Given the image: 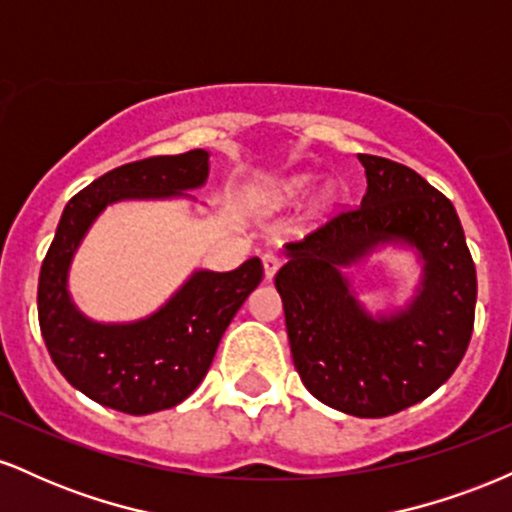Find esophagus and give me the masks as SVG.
Listing matches in <instances>:
<instances>
[{
	"mask_svg": "<svg viewBox=\"0 0 512 512\" xmlns=\"http://www.w3.org/2000/svg\"><path fill=\"white\" fill-rule=\"evenodd\" d=\"M262 264H264V276H267V279H274V274L279 272L281 267V260L274 255V252H264Z\"/></svg>",
	"mask_w": 512,
	"mask_h": 512,
	"instance_id": "1",
	"label": "esophagus"
}]
</instances>
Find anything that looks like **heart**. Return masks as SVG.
Here are the masks:
<instances>
[{
    "label": "heart",
    "mask_w": 512,
    "mask_h": 512,
    "mask_svg": "<svg viewBox=\"0 0 512 512\" xmlns=\"http://www.w3.org/2000/svg\"><path fill=\"white\" fill-rule=\"evenodd\" d=\"M313 185V175L310 173H291L284 175V178H276L272 182H264V185H257L255 190L250 192L252 204L264 209H279L286 207V204L296 202L298 197L303 195L308 187ZM332 192L330 190H322L320 202H327Z\"/></svg>",
    "instance_id": "obj_1"
}]
</instances>
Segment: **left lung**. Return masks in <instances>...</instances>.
Masks as SVG:
<instances>
[{
	"mask_svg": "<svg viewBox=\"0 0 512 512\" xmlns=\"http://www.w3.org/2000/svg\"><path fill=\"white\" fill-rule=\"evenodd\" d=\"M361 207L284 245L276 272L291 356L327 407L380 419L421 402L460 366L474 327L477 269L445 195L416 170L358 154ZM385 247L411 249L422 267L415 296L373 316L343 272Z\"/></svg>",
	"mask_w": 512,
	"mask_h": 512,
	"instance_id": "8db88e82",
	"label": "left lung"
}]
</instances>
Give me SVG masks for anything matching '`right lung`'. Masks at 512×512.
<instances>
[{"label": "right lung", "instance_id": "right-lung-1", "mask_svg": "<svg viewBox=\"0 0 512 512\" xmlns=\"http://www.w3.org/2000/svg\"><path fill=\"white\" fill-rule=\"evenodd\" d=\"M209 178V151L154 156L93 180L69 199L38 281V320L52 361L93 402L144 416L170 409L202 383L245 298L262 281L260 257L233 272L195 269L151 315L98 322L69 293V269L86 233L110 204L125 199H195Z\"/></svg>", "mask_w": 512, "mask_h": 512}]
</instances>
